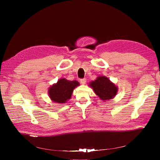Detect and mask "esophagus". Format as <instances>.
<instances>
[{
    "label": "esophagus",
    "mask_w": 160,
    "mask_h": 160,
    "mask_svg": "<svg viewBox=\"0 0 160 160\" xmlns=\"http://www.w3.org/2000/svg\"><path fill=\"white\" fill-rule=\"evenodd\" d=\"M80 83H82V84H85L86 82V78H82V79H80Z\"/></svg>",
    "instance_id": "esophagus-1"
}]
</instances>
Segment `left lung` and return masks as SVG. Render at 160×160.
Returning a JSON list of instances; mask_svg holds the SVG:
<instances>
[{
  "label": "left lung",
  "mask_w": 160,
  "mask_h": 160,
  "mask_svg": "<svg viewBox=\"0 0 160 160\" xmlns=\"http://www.w3.org/2000/svg\"><path fill=\"white\" fill-rule=\"evenodd\" d=\"M95 94L102 100L113 98L117 93L118 88L106 77H98L97 78L89 83Z\"/></svg>",
  "instance_id": "left-lung-1"
}]
</instances>
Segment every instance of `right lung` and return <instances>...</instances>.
<instances>
[{
    "mask_svg": "<svg viewBox=\"0 0 160 160\" xmlns=\"http://www.w3.org/2000/svg\"><path fill=\"white\" fill-rule=\"evenodd\" d=\"M79 85V82L77 80L70 81L61 78L49 88V97L54 102L65 103L71 98L74 89Z\"/></svg>",
    "mask_w": 160,
    "mask_h": 160,
    "instance_id": "1",
    "label": "right lung"
}]
</instances>
